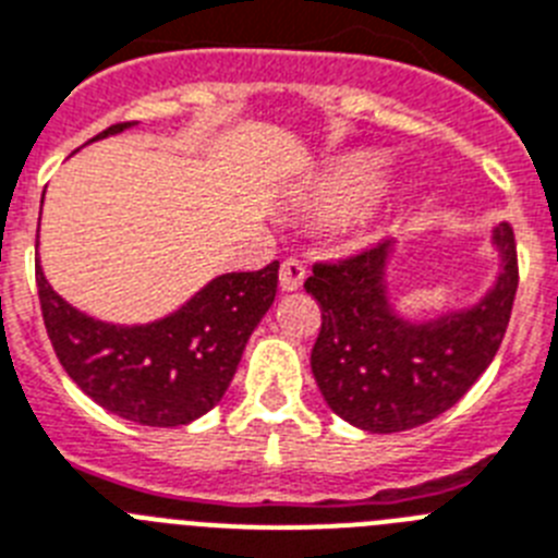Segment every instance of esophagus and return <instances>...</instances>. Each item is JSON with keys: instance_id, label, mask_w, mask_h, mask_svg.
<instances>
[{"instance_id": "1", "label": "esophagus", "mask_w": 558, "mask_h": 558, "mask_svg": "<svg viewBox=\"0 0 558 558\" xmlns=\"http://www.w3.org/2000/svg\"><path fill=\"white\" fill-rule=\"evenodd\" d=\"M303 280H306V264L298 260V257H289L280 264V289L283 292H294V289L303 287Z\"/></svg>"}]
</instances>
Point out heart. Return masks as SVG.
<instances>
[{
	"instance_id": "1",
	"label": "heart",
	"mask_w": 558,
	"mask_h": 558,
	"mask_svg": "<svg viewBox=\"0 0 558 558\" xmlns=\"http://www.w3.org/2000/svg\"><path fill=\"white\" fill-rule=\"evenodd\" d=\"M386 167L377 158H354L340 163L315 190V207L326 215H351L383 190Z\"/></svg>"
}]
</instances>
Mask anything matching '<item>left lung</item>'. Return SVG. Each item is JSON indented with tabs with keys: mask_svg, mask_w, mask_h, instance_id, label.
<instances>
[{
	"mask_svg": "<svg viewBox=\"0 0 558 558\" xmlns=\"http://www.w3.org/2000/svg\"><path fill=\"white\" fill-rule=\"evenodd\" d=\"M502 275L476 306L428 323L391 312L386 264L391 243L312 266L303 283L320 303V335L312 372L329 409L372 434L430 423L462 400L502 345L517 298V238L510 223L494 229Z\"/></svg>",
	"mask_w": 558,
	"mask_h": 558,
	"instance_id": "8db88e82",
	"label": "left lung"
}]
</instances>
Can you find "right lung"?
Returning <instances> with one entry per match:
<instances>
[{"label":"right lung","mask_w":558,"mask_h":558,"mask_svg":"<svg viewBox=\"0 0 558 558\" xmlns=\"http://www.w3.org/2000/svg\"><path fill=\"white\" fill-rule=\"evenodd\" d=\"M128 128L133 121L96 138ZM36 287L45 329L70 380L110 414L175 428L207 414L229 388L246 340L275 301L278 260L209 280L178 312L147 326L93 320L50 289L39 264Z\"/></svg>","instance_id":"right-lung-1"}]
</instances>
